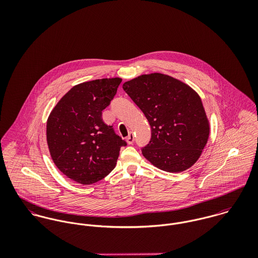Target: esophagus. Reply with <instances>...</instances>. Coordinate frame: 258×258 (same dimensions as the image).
Segmentation results:
<instances>
[{"label": "esophagus", "instance_id": "34e87169", "mask_svg": "<svg viewBox=\"0 0 258 258\" xmlns=\"http://www.w3.org/2000/svg\"><path fill=\"white\" fill-rule=\"evenodd\" d=\"M126 141H127V143H128L129 145H132V144L134 143V141H135L134 135H133L132 133H130V134H129V136L126 138Z\"/></svg>", "mask_w": 258, "mask_h": 258}]
</instances>
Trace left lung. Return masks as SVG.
Instances as JSON below:
<instances>
[{
    "instance_id": "1",
    "label": "left lung",
    "mask_w": 258,
    "mask_h": 258,
    "mask_svg": "<svg viewBox=\"0 0 258 258\" xmlns=\"http://www.w3.org/2000/svg\"><path fill=\"white\" fill-rule=\"evenodd\" d=\"M151 126L143 156L157 168L179 173L200 158L210 124L198 93L184 82L162 74H143L123 84Z\"/></svg>"
}]
</instances>
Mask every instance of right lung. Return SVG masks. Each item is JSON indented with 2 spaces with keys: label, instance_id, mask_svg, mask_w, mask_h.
<instances>
[{
  "label": "right lung",
  "instance_id": "add662e5",
  "mask_svg": "<svg viewBox=\"0 0 258 258\" xmlns=\"http://www.w3.org/2000/svg\"><path fill=\"white\" fill-rule=\"evenodd\" d=\"M122 79L102 78L74 86L50 112L46 141L52 161L68 178L96 183L115 168L127 143L102 120Z\"/></svg>",
  "mask_w": 258,
  "mask_h": 258
}]
</instances>
